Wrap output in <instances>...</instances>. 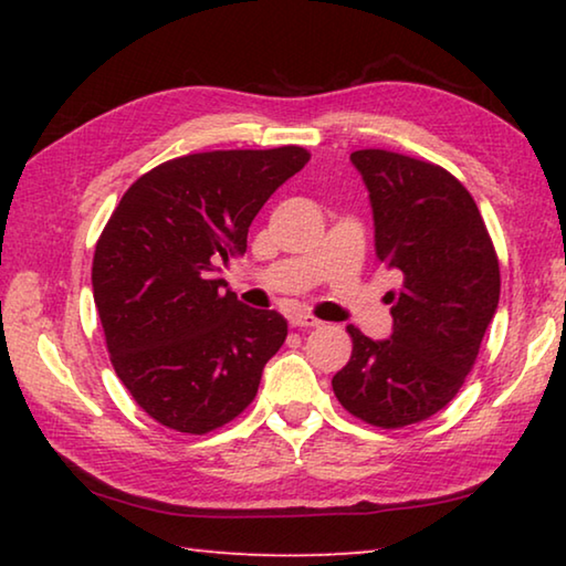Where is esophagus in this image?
I'll list each match as a JSON object with an SVG mask.
<instances>
[{"label":"esophagus","mask_w":566,"mask_h":566,"mask_svg":"<svg viewBox=\"0 0 566 566\" xmlns=\"http://www.w3.org/2000/svg\"><path fill=\"white\" fill-rule=\"evenodd\" d=\"M290 324L292 327H302V329H314V327H319V319L317 317H312V314H306V312H300V314H292V319H290Z\"/></svg>","instance_id":"obj_1"}]
</instances>
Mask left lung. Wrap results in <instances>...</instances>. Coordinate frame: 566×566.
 Here are the masks:
<instances>
[{
  "mask_svg": "<svg viewBox=\"0 0 566 566\" xmlns=\"http://www.w3.org/2000/svg\"><path fill=\"white\" fill-rule=\"evenodd\" d=\"M369 189L377 256L401 272L389 339L349 324L352 357L334 375L339 405L399 429L424 421L462 389L500 304V260L462 181L387 149L352 151Z\"/></svg>",
  "mask_w": 566,
  "mask_h": 566,
  "instance_id": "8db88e82",
  "label": "left lung"
}]
</instances>
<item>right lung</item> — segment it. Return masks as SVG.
I'll list each match as a JSON object with an SVG mask.
<instances>
[{"label": "right lung", "mask_w": 566, "mask_h": 566, "mask_svg": "<svg viewBox=\"0 0 566 566\" xmlns=\"http://www.w3.org/2000/svg\"><path fill=\"white\" fill-rule=\"evenodd\" d=\"M304 147L219 149L169 159L124 191L94 249L92 290L112 367L175 432L207 434L252 405L286 319L214 280Z\"/></svg>", "instance_id": "right-lung-1"}]
</instances>
